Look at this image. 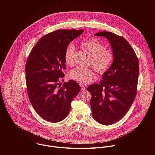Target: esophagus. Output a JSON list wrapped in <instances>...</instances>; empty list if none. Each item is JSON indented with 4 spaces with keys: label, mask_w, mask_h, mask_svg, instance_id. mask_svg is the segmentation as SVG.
<instances>
[{
    "label": "esophagus",
    "mask_w": 155,
    "mask_h": 155,
    "mask_svg": "<svg viewBox=\"0 0 155 155\" xmlns=\"http://www.w3.org/2000/svg\"><path fill=\"white\" fill-rule=\"evenodd\" d=\"M81 89H82V91H85L86 89H87L85 85H84V84H81Z\"/></svg>",
    "instance_id": "1"
}]
</instances>
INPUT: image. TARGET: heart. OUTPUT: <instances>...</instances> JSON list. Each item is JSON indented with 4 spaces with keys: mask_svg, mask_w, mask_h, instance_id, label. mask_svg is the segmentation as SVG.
<instances>
[{
    "mask_svg": "<svg viewBox=\"0 0 155 155\" xmlns=\"http://www.w3.org/2000/svg\"><path fill=\"white\" fill-rule=\"evenodd\" d=\"M81 45L91 54L90 64L100 73L106 72L110 67L113 60L114 52L104 45L95 39H90L81 42ZM75 46L72 44L68 45L64 52V61L68 65H72L74 61ZM69 76L81 83H88L95 77L94 68L77 67L71 70Z\"/></svg>",
    "mask_w": 155,
    "mask_h": 155,
    "instance_id": "heart-1",
    "label": "heart"
}]
</instances>
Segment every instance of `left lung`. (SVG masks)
<instances>
[{
	"mask_svg": "<svg viewBox=\"0 0 155 155\" xmlns=\"http://www.w3.org/2000/svg\"><path fill=\"white\" fill-rule=\"evenodd\" d=\"M95 36L108 39L114 52L110 67L98 84L89 85L92 115L98 123L109 125L120 120L129 110L137 94L138 59L128 42L113 33L100 31Z\"/></svg>",
	"mask_w": 155,
	"mask_h": 155,
	"instance_id": "obj_1",
	"label": "left lung"
}]
</instances>
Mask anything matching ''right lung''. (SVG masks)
I'll use <instances>...</instances> for the list:
<instances>
[{
	"label": "right lung",
	"instance_id": "add662e5",
	"mask_svg": "<svg viewBox=\"0 0 155 155\" xmlns=\"http://www.w3.org/2000/svg\"><path fill=\"white\" fill-rule=\"evenodd\" d=\"M84 30H57L45 35L31 49L25 71L30 101L36 113L45 120L58 122L64 119L73 99L81 91L74 81H59L66 69L64 52L67 46Z\"/></svg>",
	"mask_w": 155,
	"mask_h": 155
}]
</instances>
